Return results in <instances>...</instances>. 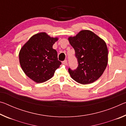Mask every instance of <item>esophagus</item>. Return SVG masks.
<instances>
[{"instance_id":"obj_1","label":"esophagus","mask_w":126,"mask_h":126,"mask_svg":"<svg viewBox=\"0 0 126 126\" xmlns=\"http://www.w3.org/2000/svg\"><path fill=\"white\" fill-rule=\"evenodd\" d=\"M62 63H63V64H64V65H67V64H68V62H67V60H65V61H64L63 62H62Z\"/></svg>"}]
</instances>
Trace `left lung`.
Instances as JSON below:
<instances>
[{
	"label": "left lung",
	"mask_w": 126,
	"mask_h": 126,
	"mask_svg": "<svg viewBox=\"0 0 126 126\" xmlns=\"http://www.w3.org/2000/svg\"><path fill=\"white\" fill-rule=\"evenodd\" d=\"M68 40L75 50L78 65L68 69L70 76L82 84L92 83L100 78L108 64V48L103 39L89 30H82Z\"/></svg>",
	"instance_id": "1"
}]
</instances>
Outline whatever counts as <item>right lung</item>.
<instances>
[{
	"instance_id": "add662e5",
	"label": "right lung",
	"mask_w": 126,
	"mask_h": 126,
	"mask_svg": "<svg viewBox=\"0 0 126 126\" xmlns=\"http://www.w3.org/2000/svg\"><path fill=\"white\" fill-rule=\"evenodd\" d=\"M58 37H51L46 32L35 34L21 48L19 58L24 73L35 82H46L52 77L61 62L53 48Z\"/></svg>"
}]
</instances>
